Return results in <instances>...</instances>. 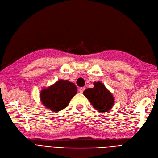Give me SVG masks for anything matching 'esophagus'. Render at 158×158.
Listing matches in <instances>:
<instances>
[{"mask_svg": "<svg viewBox=\"0 0 158 158\" xmlns=\"http://www.w3.org/2000/svg\"><path fill=\"white\" fill-rule=\"evenodd\" d=\"M85 89V87H81V88L79 89V92H80V93H83Z\"/></svg>", "mask_w": 158, "mask_h": 158, "instance_id": "1", "label": "esophagus"}]
</instances>
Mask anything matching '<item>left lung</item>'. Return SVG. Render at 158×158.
Here are the masks:
<instances>
[{
    "instance_id": "8db88e82",
    "label": "left lung",
    "mask_w": 158,
    "mask_h": 158,
    "mask_svg": "<svg viewBox=\"0 0 158 158\" xmlns=\"http://www.w3.org/2000/svg\"><path fill=\"white\" fill-rule=\"evenodd\" d=\"M94 88H88L83 92L96 110L100 112L108 111L114 104V99L104 85L99 81L95 82Z\"/></svg>"
}]
</instances>
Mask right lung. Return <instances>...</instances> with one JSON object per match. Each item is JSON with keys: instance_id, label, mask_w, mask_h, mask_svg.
Wrapping results in <instances>:
<instances>
[{"instance_id": "1", "label": "right lung", "mask_w": 158, "mask_h": 158, "mask_svg": "<svg viewBox=\"0 0 158 158\" xmlns=\"http://www.w3.org/2000/svg\"><path fill=\"white\" fill-rule=\"evenodd\" d=\"M77 92L74 83L67 80H59L52 85L43 89L40 97L43 106L54 112L67 107L70 100Z\"/></svg>"}]
</instances>
